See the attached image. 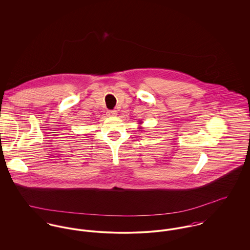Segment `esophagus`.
I'll list each match as a JSON object with an SVG mask.
<instances>
[{"mask_svg":"<svg viewBox=\"0 0 250 250\" xmlns=\"http://www.w3.org/2000/svg\"><path fill=\"white\" fill-rule=\"evenodd\" d=\"M116 113H117L116 110H108L107 112V114L108 116H115Z\"/></svg>","mask_w":250,"mask_h":250,"instance_id":"34e87169","label":"esophagus"}]
</instances>
